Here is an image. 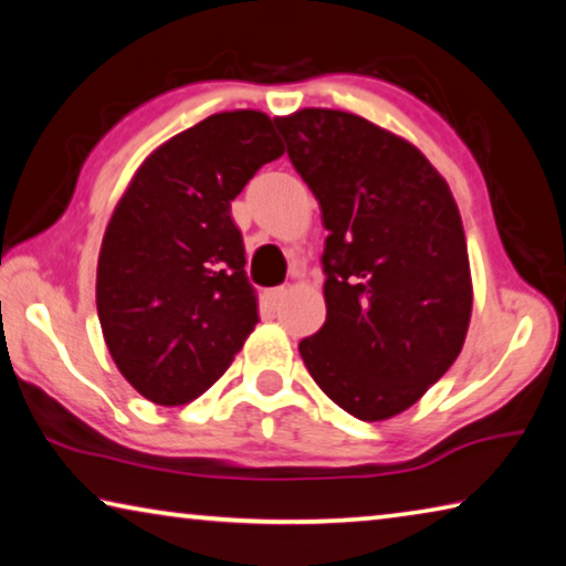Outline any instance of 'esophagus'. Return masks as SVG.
Listing matches in <instances>:
<instances>
[{
	"instance_id": "obj_1",
	"label": "esophagus",
	"mask_w": 566,
	"mask_h": 566,
	"mask_svg": "<svg viewBox=\"0 0 566 566\" xmlns=\"http://www.w3.org/2000/svg\"><path fill=\"white\" fill-rule=\"evenodd\" d=\"M284 296H286L284 286H276V290H270V292L264 294V300H266V304L272 306V310H280L282 302H284Z\"/></svg>"
}]
</instances>
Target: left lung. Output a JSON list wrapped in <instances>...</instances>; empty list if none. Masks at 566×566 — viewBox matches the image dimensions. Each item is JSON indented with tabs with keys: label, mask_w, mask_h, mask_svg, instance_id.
<instances>
[{
	"label": "left lung",
	"mask_w": 566,
	"mask_h": 566,
	"mask_svg": "<svg viewBox=\"0 0 566 566\" xmlns=\"http://www.w3.org/2000/svg\"><path fill=\"white\" fill-rule=\"evenodd\" d=\"M274 124L329 232L327 322L302 359L352 417H395L452 367L472 317L452 191L415 145L357 114L312 107Z\"/></svg>",
	"instance_id": "left-lung-1"
}]
</instances>
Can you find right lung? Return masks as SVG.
<instances>
[{
  "instance_id": "obj_1",
  "label": "right lung",
  "mask_w": 566,
  "mask_h": 566,
  "mask_svg": "<svg viewBox=\"0 0 566 566\" xmlns=\"http://www.w3.org/2000/svg\"><path fill=\"white\" fill-rule=\"evenodd\" d=\"M282 155L264 112H219L151 151L114 209L99 324L122 377L155 405L207 391L260 322L232 199Z\"/></svg>"
}]
</instances>
